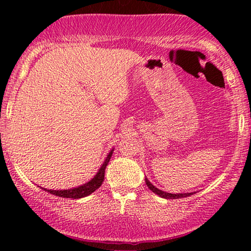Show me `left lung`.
<instances>
[{"label":"left lung","mask_w":251,"mask_h":251,"mask_svg":"<svg viewBox=\"0 0 251 251\" xmlns=\"http://www.w3.org/2000/svg\"><path fill=\"white\" fill-rule=\"evenodd\" d=\"M145 183L147 186H149V188L152 192H154V193L159 195V197L161 198H164V199H180V198H186V197H190V195H192L193 193H179V194H173V193H167V192H163L159 190V188H156L154 185L151 183V181L147 179V178H145Z\"/></svg>","instance_id":"8db88e82"}]
</instances>
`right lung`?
<instances>
[{
    "mask_svg": "<svg viewBox=\"0 0 251 251\" xmlns=\"http://www.w3.org/2000/svg\"><path fill=\"white\" fill-rule=\"evenodd\" d=\"M113 149L111 152L108 153L107 157H106L104 163L101 164L100 169L98 170V173L96 174V176L92 178L90 181H88V183H85L83 185H81V186H77V187H74V188H71V190H61V191H57V190H47V188H43L44 191L49 192L50 194H53V195H57V197H60V198H70V199H81V198H84L87 197V195H90L92 192H95L97 188L100 187V185L102 184V181H104V177H105V169L106 167H107V164L109 162V160H111L112 157V154H113ZM42 188V187H41Z\"/></svg>",
    "mask_w": 251,
    "mask_h": 251,
    "instance_id": "right-lung-1",
    "label": "right lung"
}]
</instances>
